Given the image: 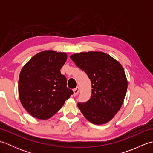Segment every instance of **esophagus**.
I'll return each mask as SVG.
<instances>
[{"mask_svg":"<svg viewBox=\"0 0 153 153\" xmlns=\"http://www.w3.org/2000/svg\"><path fill=\"white\" fill-rule=\"evenodd\" d=\"M79 87H77L76 88L74 89V96H76L77 94L79 93Z\"/></svg>","mask_w":153,"mask_h":153,"instance_id":"esophagus-1","label":"esophagus"}]
</instances>
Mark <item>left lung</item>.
<instances>
[{
    "label": "left lung",
    "instance_id": "8db88e82",
    "mask_svg": "<svg viewBox=\"0 0 153 153\" xmlns=\"http://www.w3.org/2000/svg\"><path fill=\"white\" fill-rule=\"evenodd\" d=\"M70 58L87 74L93 88L89 100L77 103L79 109L94 124L108 122L121 108L128 89L122 66L102 52L76 53Z\"/></svg>",
    "mask_w": 153,
    "mask_h": 153
}]
</instances>
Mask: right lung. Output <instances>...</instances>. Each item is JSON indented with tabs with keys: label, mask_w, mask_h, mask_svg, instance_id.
<instances>
[{
	"label": "right lung",
	"mask_w": 153,
	"mask_h": 153,
	"mask_svg": "<svg viewBox=\"0 0 153 153\" xmlns=\"http://www.w3.org/2000/svg\"><path fill=\"white\" fill-rule=\"evenodd\" d=\"M66 60V53L48 50L35 54L23 66L19 76V97L33 117L50 118L73 94L66 87V76L60 73Z\"/></svg>",
	"instance_id": "1"
}]
</instances>
